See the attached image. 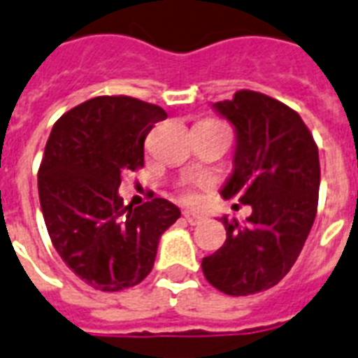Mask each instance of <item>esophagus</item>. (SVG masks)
Listing matches in <instances>:
<instances>
[{
	"mask_svg": "<svg viewBox=\"0 0 358 358\" xmlns=\"http://www.w3.org/2000/svg\"><path fill=\"white\" fill-rule=\"evenodd\" d=\"M184 219L189 224H199L204 221V217H202V215H199V213H195V212H189V210H185L184 212Z\"/></svg>",
	"mask_w": 358,
	"mask_h": 358,
	"instance_id": "esophagus-1",
	"label": "esophagus"
}]
</instances>
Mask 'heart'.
<instances>
[{
  "instance_id": "obj_1",
  "label": "heart",
  "mask_w": 358,
  "mask_h": 358,
  "mask_svg": "<svg viewBox=\"0 0 358 358\" xmlns=\"http://www.w3.org/2000/svg\"><path fill=\"white\" fill-rule=\"evenodd\" d=\"M187 199H189V196H187Z\"/></svg>"
}]
</instances>
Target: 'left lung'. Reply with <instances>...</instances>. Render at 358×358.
Listing matches in <instances>:
<instances>
[{
  "instance_id": "left-lung-1",
  "label": "left lung",
  "mask_w": 358,
  "mask_h": 358,
  "mask_svg": "<svg viewBox=\"0 0 358 358\" xmlns=\"http://www.w3.org/2000/svg\"><path fill=\"white\" fill-rule=\"evenodd\" d=\"M213 109L236 129L234 169L221 189L252 208L247 221L221 217L227 241L202 258V273L227 295L273 288L297 260L317 210L320 156L294 109L255 91H238Z\"/></svg>"
}]
</instances>
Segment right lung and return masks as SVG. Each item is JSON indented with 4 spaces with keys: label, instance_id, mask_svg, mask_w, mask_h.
<instances>
[{
    "label": "right lung",
    "instance_id": "1",
    "mask_svg": "<svg viewBox=\"0 0 358 358\" xmlns=\"http://www.w3.org/2000/svg\"><path fill=\"white\" fill-rule=\"evenodd\" d=\"M165 119L137 98L96 96L53 124L38 169L42 215L59 256L94 289L139 284L180 217L165 199L134 208L119 195L120 174L145 165L146 135Z\"/></svg>",
    "mask_w": 358,
    "mask_h": 358
}]
</instances>
